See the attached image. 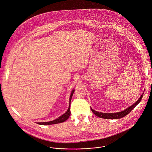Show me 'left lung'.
Returning <instances> with one entry per match:
<instances>
[{"label": "left lung", "mask_w": 152, "mask_h": 152, "mask_svg": "<svg viewBox=\"0 0 152 152\" xmlns=\"http://www.w3.org/2000/svg\"><path fill=\"white\" fill-rule=\"evenodd\" d=\"M143 94L144 93H143V94L141 95V96L140 97V98L137 101V102H135L132 106H129V107H128L127 109H126L125 110L123 111H120V112H118V113H101V112H99V111L94 110L93 109H92V107H91V109L92 111L96 116L100 117V118H104V119H118V118H121L124 117L125 115H126L128 114H129L131 111L132 110L137 106V105H138V103L140 102V100L142 99Z\"/></svg>", "instance_id": "obj_1"}]
</instances>
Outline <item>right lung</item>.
<instances>
[{
    "label": "right lung",
    "instance_id": "right-lung-1",
    "mask_svg": "<svg viewBox=\"0 0 152 152\" xmlns=\"http://www.w3.org/2000/svg\"><path fill=\"white\" fill-rule=\"evenodd\" d=\"M74 89H73L71 92V94L70 95L69 97V107L67 111L62 115L60 116L58 118H57V119H56L53 121H49V122H43V123H37V124L39 125H52L55 124H58V123H61L63 122H64L65 121H66L71 114V111H70V104H71V100L72 96V95L74 92Z\"/></svg>",
    "mask_w": 152,
    "mask_h": 152
}]
</instances>
